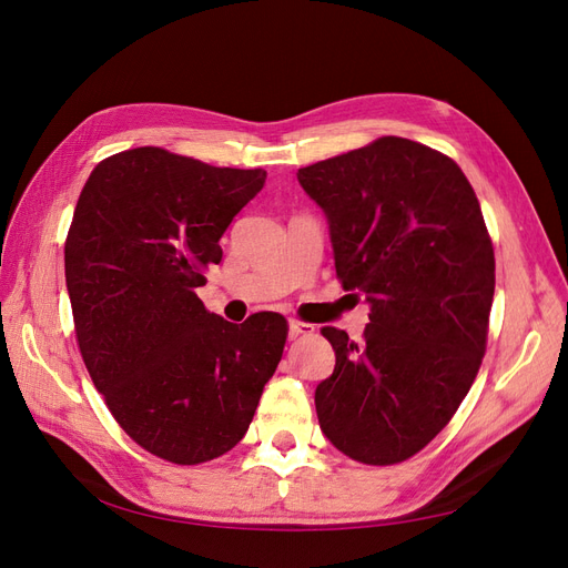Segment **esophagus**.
<instances>
[{"mask_svg":"<svg viewBox=\"0 0 568 568\" xmlns=\"http://www.w3.org/2000/svg\"><path fill=\"white\" fill-rule=\"evenodd\" d=\"M313 332H315L313 324L301 322V320H288V336H291V338H298V336L313 334Z\"/></svg>","mask_w":568,"mask_h":568,"instance_id":"obj_1","label":"esophagus"}]
</instances>
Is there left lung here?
Instances as JSON below:
<instances>
[{
    "label": "left lung",
    "mask_w": 568,
    "mask_h": 568,
    "mask_svg": "<svg viewBox=\"0 0 568 568\" xmlns=\"http://www.w3.org/2000/svg\"><path fill=\"white\" fill-rule=\"evenodd\" d=\"M329 222L336 274L369 303L363 341L324 326L336 365L322 434L374 467L417 455L453 419L486 353L495 255L459 165L403 136L298 170Z\"/></svg>",
    "instance_id": "left-lung-1"
}]
</instances>
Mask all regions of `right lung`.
Here are the masks:
<instances>
[{
	"instance_id": "add662e5",
	"label": "right lung",
	"mask_w": 568,
	"mask_h": 568,
	"mask_svg": "<svg viewBox=\"0 0 568 568\" xmlns=\"http://www.w3.org/2000/svg\"><path fill=\"white\" fill-rule=\"evenodd\" d=\"M265 178L140 146L101 161L75 205L65 286L84 367L120 428L173 464L230 453L284 353L280 313L232 324L196 296Z\"/></svg>"
}]
</instances>
